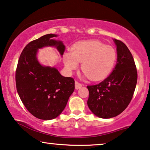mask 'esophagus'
<instances>
[{
    "label": "esophagus",
    "instance_id": "obj_1",
    "mask_svg": "<svg viewBox=\"0 0 150 150\" xmlns=\"http://www.w3.org/2000/svg\"><path fill=\"white\" fill-rule=\"evenodd\" d=\"M82 86H83L82 83H79V81H75V88H76V89H80Z\"/></svg>",
    "mask_w": 150,
    "mask_h": 150
}]
</instances>
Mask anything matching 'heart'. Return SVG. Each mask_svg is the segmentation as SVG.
I'll use <instances>...</instances> for the list:
<instances>
[{
  "mask_svg": "<svg viewBox=\"0 0 150 150\" xmlns=\"http://www.w3.org/2000/svg\"><path fill=\"white\" fill-rule=\"evenodd\" d=\"M117 60L113 47L105 45L97 40L79 42L74 45L71 52L64 56V63L68 71L76 69L79 63L81 69L92 81L104 79L112 72Z\"/></svg>",
  "mask_w": 150,
  "mask_h": 150,
  "instance_id": "1",
  "label": "heart"
}]
</instances>
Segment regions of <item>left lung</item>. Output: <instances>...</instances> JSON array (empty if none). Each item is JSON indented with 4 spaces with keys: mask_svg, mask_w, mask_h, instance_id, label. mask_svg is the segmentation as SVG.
Instances as JSON below:
<instances>
[{
    "mask_svg": "<svg viewBox=\"0 0 150 150\" xmlns=\"http://www.w3.org/2000/svg\"><path fill=\"white\" fill-rule=\"evenodd\" d=\"M117 63L113 71L97 85H87V105L102 118L115 117L129 104L137 83V69L131 52L121 40L114 39Z\"/></svg>",
    "mask_w": 150,
    "mask_h": 150,
    "instance_id": "8db88e82",
    "label": "left lung"
}]
</instances>
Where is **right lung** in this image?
I'll list each match as a JSON object with an SVG mask.
<instances>
[{
	"mask_svg": "<svg viewBox=\"0 0 150 150\" xmlns=\"http://www.w3.org/2000/svg\"><path fill=\"white\" fill-rule=\"evenodd\" d=\"M46 34L27 45L19 57L16 70L18 94L27 110L42 120H51L61 114L75 89L73 78L64 77L55 67H43L36 58L38 49L56 46L63 55L65 46Z\"/></svg>",
	"mask_w": 150,
	"mask_h": 150,
	"instance_id": "obj_1",
	"label": "right lung"
}]
</instances>
